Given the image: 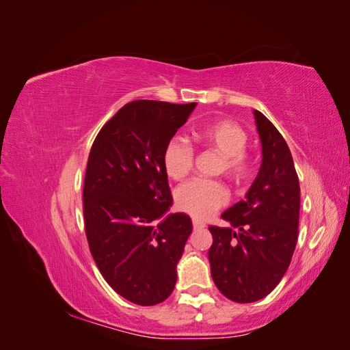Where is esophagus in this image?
Wrapping results in <instances>:
<instances>
[{
  "label": "esophagus",
  "mask_w": 350,
  "mask_h": 350,
  "mask_svg": "<svg viewBox=\"0 0 350 350\" xmlns=\"http://www.w3.org/2000/svg\"><path fill=\"white\" fill-rule=\"evenodd\" d=\"M193 226H194V229H203V228H206V225L203 224V221H200L197 219H193Z\"/></svg>",
  "instance_id": "esophagus-1"
}]
</instances>
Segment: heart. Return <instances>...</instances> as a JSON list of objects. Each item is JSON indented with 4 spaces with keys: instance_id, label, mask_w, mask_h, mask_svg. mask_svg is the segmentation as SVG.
<instances>
[{
    "instance_id": "b5f03b06",
    "label": "heart",
    "mask_w": 350,
    "mask_h": 350,
    "mask_svg": "<svg viewBox=\"0 0 350 350\" xmlns=\"http://www.w3.org/2000/svg\"><path fill=\"white\" fill-rule=\"evenodd\" d=\"M194 135L197 142L220 154L219 174H225L237 185L247 181L252 171V162L245 152L248 133L243 126L232 120L219 118L201 124ZM162 163L169 178L176 181L185 178L194 163L191 144L179 137L169 140L163 149ZM175 201L178 208L189 216L206 219L226 203L228 193L219 181L197 178L176 189Z\"/></svg>"
}]
</instances>
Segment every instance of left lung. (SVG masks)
Returning a JSON list of instances; mask_svg holds the SVG:
<instances>
[{
	"mask_svg": "<svg viewBox=\"0 0 350 350\" xmlns=\"http://www.w3.org/2000/svg\"><path fill=\"white\" fill-rule=\"evenodd\" d=\"M261 140L260 171L245 198L221 213L229 226H210L211 278L228 299L250 304L267 296L288 270L298 241L301 188L288 144L254 111Z\"/></svg>",
	"mask_w": 350,
	"mask_h": 350,
	"instance_id": "1",
	"label": "left lung"
}]
</instances>
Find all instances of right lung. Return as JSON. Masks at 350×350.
<instances>
[{"instance_id":"add662e5","label":"right lung","mask_w":350,"mask_h":350,"mask_svg":"<svg viewBox=\"0 0 350 350\" xmlns=\"http://www.w3.org/2000/svg\"><path fill=\"white\" fill-rule=\"evenodd\" d=\"M197 103L134 100L102 126L89 153L83 188L84 228L103 279L142 306L163 302L191 235L172 206L162 156Z\"/></svg>"}]
</instances>
